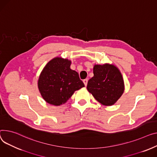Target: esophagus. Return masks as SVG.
Here are the masks:
<instances>
[{"instance_id":"1","label":"esophagus","mask_w":157,"mask_h":157,"mask_svg":"<svg viewBox=\"0 0 157 157\" xmlns=\"http://www.w3.org/2000/svg\"><path fill=\"white\" fill-rule=\"evenodd\" d=\"M83 82H84L85 86H87V83H88V79H84V80H83Z\"/></svg>"}]
</instances>
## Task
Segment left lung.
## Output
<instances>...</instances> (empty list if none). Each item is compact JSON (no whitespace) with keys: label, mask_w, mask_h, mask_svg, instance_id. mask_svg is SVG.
<instances>
[{"label":"left lung","mask_w":157,"mask_h":157,"mask_svg":"<svg viewBox=\"0 0 157 157\" xmlns=\"http://www.w3.org/2000/svg\"><path fill=\"white\" fill-rule=\"evenodd\" d=\"M93 74L88 82V91L102 105H113L124 91L120 71L113 64H97L93 67Z\"/></svg>","instance_id":"obj_1"}]
</instances>
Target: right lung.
<instances>
[{"instance_id": "right-lung-1", "label": "right lung", "mask_w": 157, "mask_h": 157, "mask_svg": "<svg viewBox=\"0 0 157 157\" xmlns=\"http://www.w3.org/2000/svg\"><path fill=\"white\" fill-rule=\"evenodd\" d=\"M71 61L56 57L49 61L39 76L38 86L41 97L51 105L65 103L75 91L84 87L78 73L70 68Z\"/></svg>"}]
</instances>
